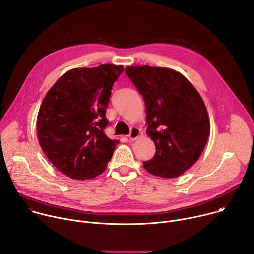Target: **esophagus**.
<instances>
[{
	"instance_id": "34e87169",
	"label": "esophagus",
	"mask_w": 254,
	"mask_h": 254,
	"mask_svg": "<svg viewBox=\"0 0 254 254\" xmlns=\"http://www.w3.org/2000/svg\"><path fill=\"white\" fill-rule=\"evenodd\" d=\"M140 134V128L138 127H131L130 131L128 133L129 139H135Z\"/></svg>"
}]
</instances>
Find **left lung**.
Here are the masks:
<instances>
[{
	"label": "left lung",
	"instance_id": "8db88e82",
	"mask_svg": "<svg viewBox=\"0 0 254 254\" xmlns=\"http://www.w3.org/2000/svg\"><path fill=\"white\" fill-rule=\"evenodd\" d=\"M126 73L142 95L153 159L142 162L150 174L173 179L184 174L205 148L210 124L206 106L192 83L165 67L127 66Z\"/></svg>",
	"mask_w": 254,
	"mask_h": 254
}]
</instances>
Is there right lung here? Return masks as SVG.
<instances>
[{
    "mask_svg": "<svg viewBox=\"0 0 254 254\" xmlns=\"http://www.w3.org/2000/svg\"><path fill=\"white\" fill-rule=\"evenodd\" d=\"M124 66L74 68L57 80L43 99L37 118L40 146L49 161L73 180L100 175L119 140L104 133L114 83Z\"/></svg>",
    "mask_w": 254,
    "mask_h": 254,
    "instance_id": "right-lung-1",
    "label": "right lung"
}]
</instances>
